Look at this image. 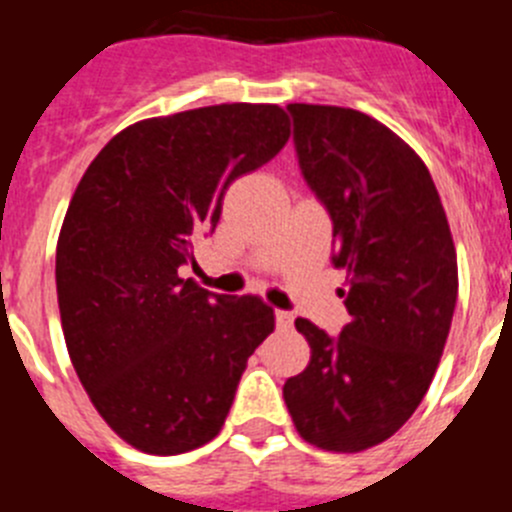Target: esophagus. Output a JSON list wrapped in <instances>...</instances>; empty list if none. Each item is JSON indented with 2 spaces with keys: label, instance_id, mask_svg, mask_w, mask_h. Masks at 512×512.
I'll use <instances>...</instances> for the list:
<instances>
[{
  "label": "esophagus",
  "instance_id": "obj_1",
  "mask_svg": "<svg viewBox=\"0 0 512 512\" xmlns=\"http://www.w3.org/2000/svg\"><path fill=\"white\" fill-rule=\"evenodd\" d=\"M274 320H277L279 330H289V328H292V323H295V318H292V315H289V312H284V310H277Z\"/></svg>",
  "mask_w": 512,
  "mask_h": 512
}]
</instances>
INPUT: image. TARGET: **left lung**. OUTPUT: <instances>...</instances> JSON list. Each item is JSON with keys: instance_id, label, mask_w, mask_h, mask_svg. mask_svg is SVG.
<instances>
[{"instance_id": "1", "label": "left lung", "mask_w": 512, "mask_h": 512, "mask_svg": "<svg viewBox=\"0 0 512 512\" xmlns=\"http://www.w3.org/2000/svg\"><path fill=\"white\" fill-rule=\"evenodd\" d=\"M287 110L302 174L333 220L351 320L338 338L295 320L310 361L284 402L307 443L359 454L395 436L431 387L459 292L454 238L431 171L387 125L333 104Z\"/></svg>"}]
</instances>
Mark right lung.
Returning a JSON list of instances; mask_svg holds the SVG:
<instances>
[{
  "label": "right lung",
  "mask_w": 512,
  "mask_h": 512,
  "mask_svg": "<svg viewBox=\"0 0 512 512\" xmlns=\"http://www.w3.org/2000/svg\"><path fill=\"white\" fill-rule=\"evenodd\" d=\"M289 133L279 104L148 117L81 176L56 246L61 328L89 400L133 449L174 456L212 441L248 356L274 330L261 297L212 295L179 266L215 230L225 189Z\"/></svg>",
  "instance_id": "right-lung-1"
}]
</instances>
